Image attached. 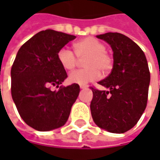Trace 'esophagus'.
I'll return each instance as SVG.
<instances>
[{"instance_id": "esophagus-1", "label": "esophagus", "mask_w": 160, "mask_h": 160, "mask_svg": "<svg viewBox=\"0 0 160 160\" xmlns=\"http://www.w3.org/2000/svg\"><path fill=\"white\" fill-rule=\"evenodd\" d=\"M87 87H88L87 85H80V88H81V89H86Z\"/></svg>"}]
</instances>
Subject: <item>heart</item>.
Returning a JSON list of instances; mask_svg holds the SVG:
<instances>
[{"label":"heart","instance_id":"b5f03b06","mask_svg":"<svg viewBox=\"0 0 160 160\" xmlns=\"http://www.w3.org/2000/svg\"><path fill=\"white\" fill-rule=\"evenodd\" d=\"M74 51L63 47L58 52V59L66 70H72L78 63V58H83L82 69L71 72L68 81L72 83L84 85L94 82L101 77V71L108 73L113 67V57L106 51V45L94 37H86L74 44Z\"/></svg>","mask_w":160,"mask_h":160}]
</instances>
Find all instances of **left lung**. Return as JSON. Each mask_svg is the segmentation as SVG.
Segmentation results:
<instances>
[{"instance_id": "obj_1", "label": "left lung", "mask_w": 160, "mask_h": 160, "mask_svg": "<svg viewBox=\"0 0 160 160\" xmlns=\"http://www.w3.org/2000/svg\"><path fill=\"white\" fill-rule=\"evenodd\" d=\"M97 38L110 44L114 64L111 73L98 83L108 91L91 87V113L99 127L123 133L137 124L147 106L151 80L148 62L142 50L124 34L106 33Z\"/></svg>"}]
</instances>
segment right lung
I'll return each mask as SVG.
<instances>
[{
    "label": "right lung",
    "instance_id": "right-lung-1",
    "mask_svg": "<svg viewBox=\"0 0 160 160\" xmlns=\"http://www.w3.org/2000/svg\"><path fill=\"white\" fill-rule=\"evenodd\" d=\"M75 35L52 29L41 31L18 50L11 67V96L25 123L37 131L64 126L78 97L77 83L59 85L68 77L58 52ZM55 86L59 89L52 91Z\"/></svg>",
    "mask_w": 160,
    "mask_h": 160
}]
</instances>
